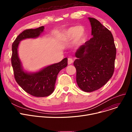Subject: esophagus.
Returning a JSON list of instances; mask_svg holds the SVG:
<instances>
[{"mask_svg":"<svg viewBox=\"0 0 132 132\" xmlns=\"http://www.w3.org/2000/svg\"><path fill=\"white\" fill-rule=\"evenodd\" d=\"M73 62V59L72 58H70L68 59V65L72 64Z\"/></svg>","mask_w":132,"mask_h":132,"instance_id":"esophagus-1","label":"esophagus"}]
</instances>
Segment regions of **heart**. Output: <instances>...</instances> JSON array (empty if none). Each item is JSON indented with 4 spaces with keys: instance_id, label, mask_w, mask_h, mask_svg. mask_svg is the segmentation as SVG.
I'll list each match as a JSON object with an SVG mask.
<instances>
[{
    "instance_id": "obj_1",
    "label": "heart",
    "mask_w": 132,
    "mask_h": 132,
    "mask_svg": "<svg viewBox=\"0 0 132 132\" xmlns=\"http://www.w3.org/2000/svg\"><path fill=\"white\" fill-rule=\"evenodd\" d=\"M86 35V29L84 26L71 27L62 32L61 41L64 43H68L72 40V44L74 46H78L84 42Z\"/></svg>"
}]
</instances>
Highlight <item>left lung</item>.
Returning <instances> with one entry per match:
<instances>
[{"mask_svg":"<svg viewBox=\"0 0 132 132\" xmlns=\"http://www.w3.org/2000/svg\"><path fill=\"white\" fill-rule=\"evenodd\" d=\"M88 20L93 37L76 51L74 65L79 87L89 93L104 86L112 77L116 48L111 31L96 19Z\"/></svg>","mask_w":132,"mask_h":132,"instance_id":"left-lung-1","label":"left lung"}]
</instances>
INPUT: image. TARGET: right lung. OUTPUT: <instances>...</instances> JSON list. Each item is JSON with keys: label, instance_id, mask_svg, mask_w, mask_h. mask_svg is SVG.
I'll use <instances>...</instances> for the list:
<instances>
[{"label": "right lung", "instance_id": "right-lung-1", "mask_svg": "<svg viewBox=\"0 0 132 132\" xmlns=\"http://www.w3.org/2000/svg\"><path fill=\"white\" fill-rule=\"evenodd\" d=\"M44 27L36 29H27L21 33L12 44V65L15 79L24 90L35 97H46L54 91V86L59 72L67 66V58L61 61L47 66L36 72H31L23 68L19 58L18 47L21 40L28 38L38 37L44 31Z\"/></svg>", "mask_w": 132, "mask_h": 132}]
</instances>
